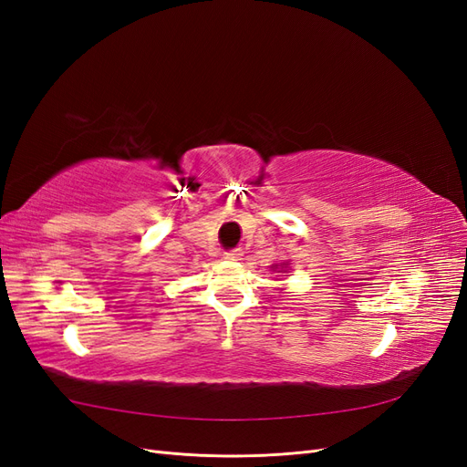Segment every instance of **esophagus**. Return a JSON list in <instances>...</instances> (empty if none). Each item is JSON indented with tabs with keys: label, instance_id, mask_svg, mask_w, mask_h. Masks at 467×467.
<instances>
[{
	"label": "esophagus",
	"instance_id": "34e87169",
	"mask_svg": "<svg viewBox=\"0 0 467 467\" xmlns=\"http://www.w3.org/2000/svg\"><path fill=\"white\" fill-rule=\"evenodd\" d=\"M242 257H244V253L239 251V249L223 253V259H228V261H242Z\"/></svg>",
	"mask_w": 467,
	"mask_h": 467
}]
</instances>
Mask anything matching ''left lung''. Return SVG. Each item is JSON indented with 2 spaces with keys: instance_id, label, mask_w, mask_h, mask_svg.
Segmentation results:
<instances>
[{
  "instance_id": "left-lung-1",
  "label": "left lung",
  "mask_w": 467,
  "mask_h": 467,
  "mask_svg": "<svg viewBox=\"0 0 467 467\" xmlns=\"http://www.w3.org/2000/svg\"><path fill=\"white\" fill-rule=\"evenodd\" d=\"M275 268H276V265H275Z\"/></svg>"
}]
</instances>
